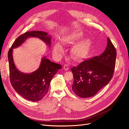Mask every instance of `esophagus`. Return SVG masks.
<instances>
[{"label": "esophagus", "mask_w": 129, "mask_h": 129, "mask_svg": "<svg viewBox=\"0 0 129 129\" xmlns=\"http://www.w3.org/2000/svg\"><path fill=\"white\" fill-rule=\"evenodd\" d=\"M63 68H64V69L65 70H66V71L68 70L69 69V66H68V65H67V64H65V65L63 66Z\"/></svg>", "instance_id": "1"}]
</instances>
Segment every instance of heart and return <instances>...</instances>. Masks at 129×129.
<instances>
[{
	"label": "heart",
	"mask_w": 129,
	"mask_h": 129,
	"mask_svg": "<svg viewBox=\"0 0 129 129\" xmlns=\"http://www.w3.org/2000/svg\"><path fill=\"white\" fill-rule=\"evenodd\" d=\"M83 37V34L82 32H77L63 39V43L68 45L74 44L78 42L73 46L71 50V56L77 60H82L88 56L91 45V42L89 40H82L80 42ZM63 51L64 48L60 43H55L53 46V52L55 54H61Z\"/></svg>",
	"instance_id": "heart-1"
}]
</instances>
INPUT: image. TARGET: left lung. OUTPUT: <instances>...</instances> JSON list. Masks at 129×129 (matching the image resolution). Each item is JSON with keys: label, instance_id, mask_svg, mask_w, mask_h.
Listing matches in <instances>:
<instances>
[{"label": "left lung", "instance_id": "obj_1", "mask_svg": "<svg viewBox=\"0 0 129 129\" xmlns=\"http://www.w3.org/2000/svg\"><path fill=\"white\" fill-rule=\"evenodd\" d=\"M106 50L99 56L87 59L71 70L73 76L72 89L82 98H90L96 94L107 85L113 77L116 51L109 38Z\"/></svg>", "mask_w": 129, "mask_h": 129}]
</instances>
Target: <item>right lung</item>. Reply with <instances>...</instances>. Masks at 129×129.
<instances>
[{
  "label": "right lung",
  "instance_id": "right-lung-1",
  "mask_svg": "<svg viewBox=\"0 0 129 129\" xmlns=\"http://www.w3.org/2000/svg\"><path fill=\"white\" fill-rule=\"evenodd\" d=\"M29 37H37L50 46L51 37L44 31H26L18 37L8 52L10 77L13 87L18 94L27 100L37 102L47 94L52 78L62 68V66L44 57L40 67L34 72L28 74L18 70L14 62L13 49L20 46Z\"/></svg>",
  "mask_w": 129,
  "mask_h": 129
}]
</instances>
